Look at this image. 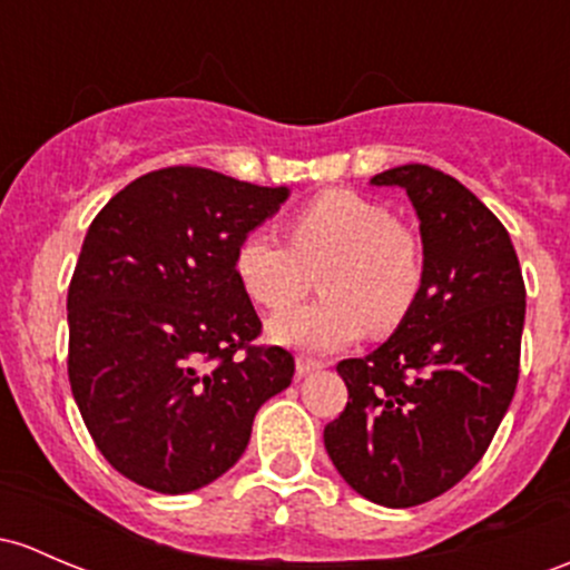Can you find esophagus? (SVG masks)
Listing matches in <instances>:
<instances>
[{"instance_id":"obj_1","label":"esophagus","mask_w":570,"mask_h":570,"mask_svg":"<svg viewBox=\"0 0 570 570\" xmlns=\"http://www.w3.org/2000/svg\"><path fill=\"white\" fill-rule=\"evenodd\" d=\"M322 365H325V363L316 361V357H305V355H301V357H297L295 368H297V376H308V374H314V371H320Z\"/></svg>"}]
</instances>
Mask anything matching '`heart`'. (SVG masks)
I'll return each instance as SVG.
<instances>
[{
    "label": "heart",
    "mask_w": 570,
    "mask_h": 570,
    "mask_svg": "<svg viewBox=\"0 0 570 570\" xmlns=\"http://www.w3.org/2000/svg\"><path fill=\"white\" fill-rule=\"evenodd\" d=\"M289 242L248 232L235 250L245 295L267 311L289 308L320 273L325 297L269 322V338L301 350L331 352L365 327L391 333L415 305L423 284L417 239L393 213L352 190H325L295 209Z\"/></svg>",
    "instance_id": "obj_1"
}]
</instances>
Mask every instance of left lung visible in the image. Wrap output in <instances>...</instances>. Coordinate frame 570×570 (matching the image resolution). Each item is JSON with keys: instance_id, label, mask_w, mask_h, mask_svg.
<instances>
[{"instance_id": "8db88e82", "label": "left lung", "mask_w": 570, "mask_h": 570, "mask_svg": "<svg viewBox=\"0 0 570 570\" xmlns=\"http://www.w3.org/2000/svg\"><path fill=\"white\" fill-rule=\"evenodd\" d=\"M371 183L410 196L423 284L385 344L335 365L350 401L325 426V448L365 500L412 508L456 487L511 406L524 278L505 226L459 179L406 164Z\"/></svg>"}]
</instances>
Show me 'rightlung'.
<instances>
[{"label":"right lung","instance_id":"add662e5","mask_svg":"<svg viewBox=\"0 0 570 570\" xmlns=\"http://www.w3.org/2000/svg\"><path fill=\"white\" fill-rule=\"evenodd\" d=\"M289 188L199 166L149 171L95 215L68 289V376L106 461L160 494L237 464L295 357L256 346L262 322L235 250Z\"/></svg>","mask_w":570,"mask_h":570}]
</instances>
